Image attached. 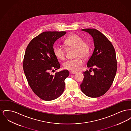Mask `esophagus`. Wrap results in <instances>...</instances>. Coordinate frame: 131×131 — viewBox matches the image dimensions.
<instances>
[{
	"instance_id": "1",
	"label": "esophagus",
	"mask_w": 131,
	"mask_h": 131,
	"mask_svg": "<svg viewBox=\"0 0 131 131\" xmlns=\"http://www.w3.org/2000/svg\"><path fill=\"white\" fill-rule=\"evenodd\" d=\"M77 73V72H75V71H71L70 72V74H76Z\"/></svg>"
}]
</instances>
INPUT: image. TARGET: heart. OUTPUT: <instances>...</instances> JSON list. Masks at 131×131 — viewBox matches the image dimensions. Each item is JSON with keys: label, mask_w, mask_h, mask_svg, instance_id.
<instances>
[{"label": "heart", "mask_w": 131, "mask_h": 131, "mask_svg": "<svg viewBox=\"0 0 131 131\" xmlns=\"http://www.w3.org/2000/svg\"><path fill=\"white\" fill-rule=\"evenodd\" d=\"M64 44L66 48L69 50L75 49V59L68 60L64 63L65 68L71 71H77L80 68L83 63V59H87L90 55V45L89 42L84 40L81 36L72 34L66 39ZM54 53L56 57L61 60H64L66 56V50L62 47L57 45L53 50Z\"/></svg>", "instance_id": "heart-1"}]
</instances>
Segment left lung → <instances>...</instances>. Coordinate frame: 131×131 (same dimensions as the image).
I'll return each mask as SVG.
<instances>
[{
    "mask_svg": "<svg viewBox=\"0 0 131 131\" xmlns=\"http://www.w3.org/2000/svg\"><path fill=\"white\" fill-rule=\"evenodd\" d=\"M82 30L88 32L93 39L95 49L87 66L93 70L94 74L91 75L87 70L83 72L81 88L88 97H99L106 93L114 81L117 67L115 51L110 40L98 30L86 28Z\"/></svg>",
    "mask_w": 131,
    "mask_h": 131,
    "instance_id": "left-lung-1",
    "label": "left lung"
}]
</instances>
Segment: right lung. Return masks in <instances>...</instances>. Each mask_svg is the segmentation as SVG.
Here are the masks:
<instances>
[{
  "instance_id": "obj_1",
  "label": "right lung",
  "mask_w": 131,
  "mask_h": 131,
  "mask_svg": "<svg viewBox=\"0 0 131 131\" xmlns=\"http://www.w3.org/2000/svg\"><path fill=\"white\" fill-rule=\"evenodd\" d=\"M66 33L65 31H45L34 38L28 45L23 61V69L28 84L38 97L45 101L54 100L63 93L68 70L50 75L60 68L53 51V44Z\"/></svg>"
}]
</instances>
